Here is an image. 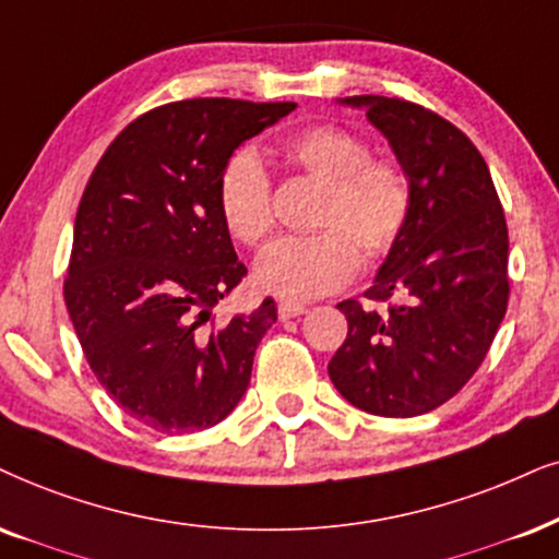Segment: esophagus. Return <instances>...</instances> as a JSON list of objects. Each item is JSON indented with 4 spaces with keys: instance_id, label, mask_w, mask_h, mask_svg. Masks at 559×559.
I'll list each match as a JSON object with an SVG mask.
<instances>
[{
    "instance_id": "1",
    "label": "esophagus",
    "mask_w": 559,
    "mask_h": 559,
    "mask_svg": "<svg viewBox=\"0 0 559 559\" xmlns=\"http://www.w3.org/2000/svg\"><path fill=\"white\" fill-rule=\"evenodd\" d=\"M307 312V307L304 304H294V301H281L278 304V320H294V317H299Z\"/></svg>"
}]
</instances>
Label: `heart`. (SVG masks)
Segmentation results:
<instances>
[{
	"label": "heart",
	"instance_id": "heart-1",
	"mask_svg": "<svg viewBox=\"0 0 559 559\" xmlns=\"http://www.w3.org/2000/svg\"><path fill=\"white\" fill-rule=\"evenodd\" d=\"M281 157L324 182L312 235L275 239L260 252L252 281L284 301H309L343 288L366 260L384 255L405 229L409 182L394 159L369 157L361 136L341 126H309L281 144ZM216 209L239 245L255 247L273 229L271 178L252 150H237L216 180Z\"/></svg>",
	"mask_w": 559,
	"mask_h": 559
}]
</instances>
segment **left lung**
Wrapping results in <instances>:
<instances>
[{"label":"left lung","instance_id":"8db88e82","mask_svg":"<svg viewBox=\"0 0 559 559\" xmlns=\"http://www.w3.org/2000/svg\"><path fill=\"white\" fill-rule=\"evenodd\" d=\"M384 133L409 182V214L364 296L337 309L348 337L328 364L335 390L381 418L436 409L485 361L508 307V227L477 146L420 105L343 97ZM384 302V310L376 304Z\"/></svg>","mask_w":559,"mask_h":559}]
</instances>
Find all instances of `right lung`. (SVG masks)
I'll return each mask as SVG.
<instances>
[{"instance_id":"add662e5","label":"right lung","mask_w":559,"mask_h":559,"mask_svg":"<svg viewBox=\"0 0 559 559\" xmlns=\"http://www.w3.org/2000/svg\"><path fill=\"white\" fill-rule=\"evenodd\" d=\"M296 103L195 97L126 126L84 188L63 301L92 373L159 433L222 423L250 384L275 304L214 324L247 267L216 209L224 162Z\"/></svg>"}]
</instances>
